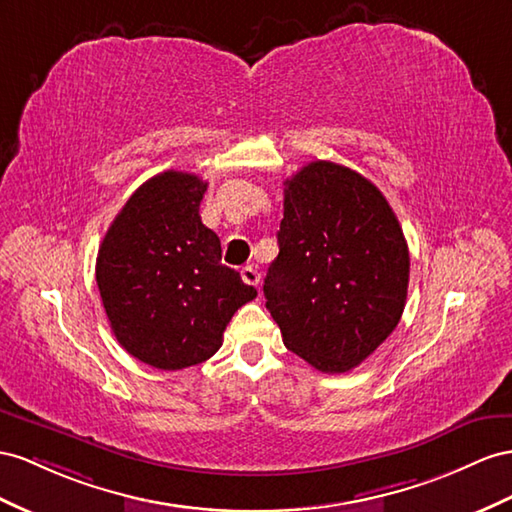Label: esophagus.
<instances>
[{"label":"esophagus","mask_w":512,"mask_h":512,"mask_svg":"<svg viewBox=\"0 0 512 512\" xmlns=\"http://www.w3.org/2000/svg\"><path fill=\"white\" fill-rule=\"evenodd\" d=\"M240 274H242V281L244 283H248V285H259V270L255 268V266H244L242 270H240Z\"/></svg>","instance_id":"obj_1"}]
</instances>
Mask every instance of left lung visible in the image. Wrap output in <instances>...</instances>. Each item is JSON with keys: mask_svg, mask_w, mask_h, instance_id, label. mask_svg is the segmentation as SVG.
Returning <instances> with one entry per match:
<instances>
[{"mask_svg": "<svg viewBox=\"0 0 512 512\" xmlns=\"http://www.w3.org/2000/svg\"><path fill=\"white\" fill-rule=\"evenodd\" d=\"M277 240L264 296L283 344L320 372L352 370L404 311L411 261L396 214L357 170L318 160L285 181Z\"/></svg>", "mask_w": 512, "mask_h": 512, "instance_id": "left-lung-1", "label": "left lung"}]
</instances>
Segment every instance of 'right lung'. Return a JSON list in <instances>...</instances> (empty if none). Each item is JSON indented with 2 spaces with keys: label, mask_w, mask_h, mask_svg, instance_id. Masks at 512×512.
<instances>
[{
  "label": "right lung",
  "mask_w": 512,
  "mask_h": 512,
  "mask_svg": "<svg viewBox=\"0 0 512 512\" xmlns=\"http://www.w3.org/2000/svg\"><path fill=\"white\" fill-rule=\"evenodd\" d=\"M207 181L166 170L144 181L114 218L97 255V285L119 344L157 370L203 363L233 313L257 296L220 261L199 207Z\"/></svg>",
  "instance_id": "right-lung-1"
}]
</instances>
